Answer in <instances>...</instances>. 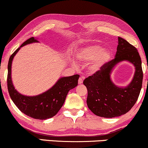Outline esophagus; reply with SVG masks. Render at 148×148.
I'll return each mask as SVG.
<instances>
[{"instance_id":"obj_1","label":"esophagus","mask_w":148,"mask_h":148,"mask_svg":"<svg viewBox=\"0 0 148 148\" xmlns=\"http://www.w3.org/2000/svg\"><path fill=\"white\" fill-rule=\"evenodd\" d=\"M84 79H85L84 76H81V77L79 78V81H78V82H79V84H83V81H84Z\"/></svg>"}]
</instances>
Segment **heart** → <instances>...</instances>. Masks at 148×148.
Listing matches in <instances>:
<instances>
[{"label": "heart", "mask_w": 148, "mask_h": 148, "mask_svg": "<svg viewBox=\"0 0 148 148\" xmlns=\"http://www.w3.org/2000/svg\"><path fill=\"white\" fill-rule=\"evenodd\" d=\"M76 59L80 62H91L90 69L92 73L101 70L103 66L109 62L111 53L108 49H102L101 45L92 44L78 49L75 52Z\"/></svg>", "instance_id": "heart-1"}]
</instances>
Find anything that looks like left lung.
<instances>
[{
  "instance_id": "left-lung-1",
  "label": "left lung",
  "mask_w": 148,
  "mask_h": 148,
  "mask_svg": "<svg viewBox=\"0 0 148 148\" xmlns=\"http://www.w3.org/2000/svg\"><path fill=\"white\" fill-rule=\"evenodd\" d=\"M127 61L135 67L134 77L126 87H119L112 81L110 74L114 67ZM141 59L137 49L127 40L118 37L115 58L92 76L84 80L88 90L87 105L97 116L112 118L125 114L136 102L143 82Z\"/></svg>"
}]
</instances>
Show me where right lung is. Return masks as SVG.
I'll use <instances>...</instances> for the list:
<instances>
[{"label": "right lung", "mask_w": 148, "mask_h": 148, "mask_svg": "<svg viewBox=\"0 0 148 148\" xmlns=\"http://www.w3.org/2000/svg\"><path fill=\"white\" fill-rule=\"evenodd\" d=\"M39 42L30 37L20 46L11 56L8 62V88L10 97L18 109L28 116L37 120H46L53 117L60 111L69 91L76 87L79 75L61 77L50 89L35 96H26L15 89L12 80V64L16 53L23 46Z\"/></svg>", "instance_id": "obj_1"}]
</instances>
